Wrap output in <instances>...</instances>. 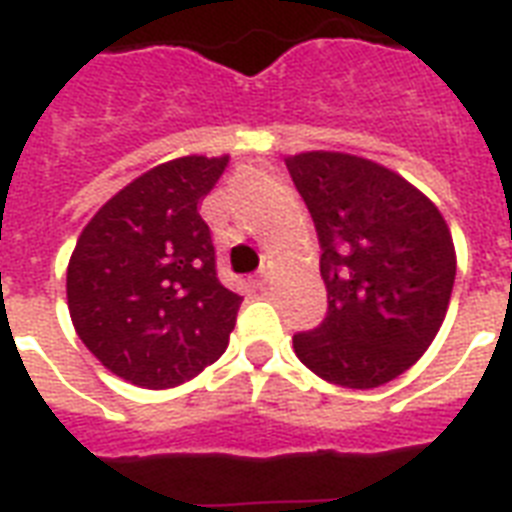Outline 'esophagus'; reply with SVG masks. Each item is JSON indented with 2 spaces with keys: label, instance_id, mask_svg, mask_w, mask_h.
Masks as SVG:
<instances>
[{
  "label": "esophagus",
  "instance_id": "esophagus-1",
  "mask_svg": "<svg viewBox=\"0 0 512 512\" xmlns=\"http://www.w3.org/2000/svg\"><path fill=\"white\" fill-rule=\"evenodd\" d=\"M271 279V257H263V265H260V271L255 273V284L257 287H265Z\"/></svg>",
  "mask_w": 512,
  "mask_h": 512
}]
</instances>
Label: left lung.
Returning <instances> with one entry per match:
<instances>
[{
    "label": "left lung",
    "instance_id": "8db88e82",
    "mask_svg": "<svg viewBox=\"0 0 512 512\" xmlns=\"http://www.w3.org/2000/svg\"><path fill=\"white\" fill-rule=\"evenodd\" d=\"M321 244L329 311L292 337L321 380L369 390L404 374L444 324L457 255L444 215L398 172L340 151L287 159Z\"/></svg>",
    "mask_w": 512,
    "mask_h": 512
}]
</instances>
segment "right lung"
I'll list each match as a JSON object with an SVG mask.
<instances>
[{"mask_svg":"<svg viewBox=\"0 0 512 512\" xmlns=\"http://www.w3.org/2000/svg\"><path fill=\"white\" fill-rule=\"evenodd\" d=\"M228 156H180L135 177L84 225L68 260L79 340L138 388H175L228 348L241 297L220 284L199 204Z\"/></svg>","mask_w":512,"mask_h":512,"instance_id":"add662e5","label":"right lung"}]
</instances>
